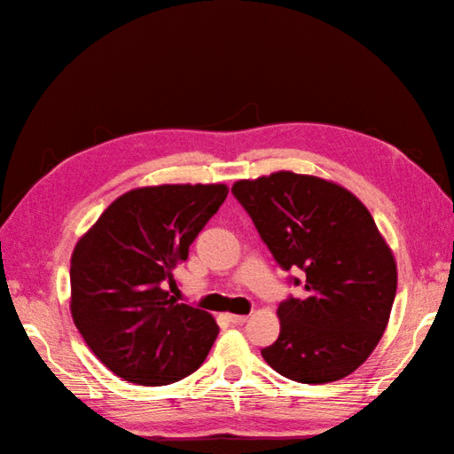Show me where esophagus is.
<instances>
[{
	"instance_id": "obj_1",
	"label": "esophagus",
	"mask_w": 454,
	"mask_h": 454,
	"mask_svg": "<svg viewBox=\"0 0 454 454\" xmlns=\"http://www.w3.org/2000/svg\"><path fill=\"white\" fill-rule=\"evenodd\" d=\"M228 320H230V324H234V325H242V324H246V322H247V316L230 314V316H228Z\"/></svg>"
}]
</instances>
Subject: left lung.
Listing matches in <instances>:
<instances>
[{
  "label": "left lung",
  "instance_id": "left-lung-1",
  "mask_svg": "<svg viewBox=\"0 0 454 454\" xmlns=\"http://www.w3.org/2000/svg\"><path fill=\"white\" fill-rule=\"evenodd\" d=\"M232 195L277 265L301 269L304 296L278 304L281 333L262 349L269 366L302 384H325L366 361L387 330L396 262L371 212L349 191L293 171L238 181Z\"/></svg>",
  "mask_w": 454,
  "mask_h": 454
}]
</instances>
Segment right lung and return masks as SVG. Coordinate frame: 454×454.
<instances>
[{
	"mask_svg": "<svg viewBox=\"0 0 454 454\" xmlns=\"http://www.w3.org/2000/svg\"><path fill=\"white\" fill-rule=\"evenodd\" d=\"M228 195L226 185L124 192L74 249L72 317L95 356L121 379L163 387L195 372L218 335L208 312L166 291Z\"/></svg>",
	"mask_w": 454,
	"mask_h": 454,
	"instance_id": "obj_1",
	"label": "right lung"
}]
</instances>
